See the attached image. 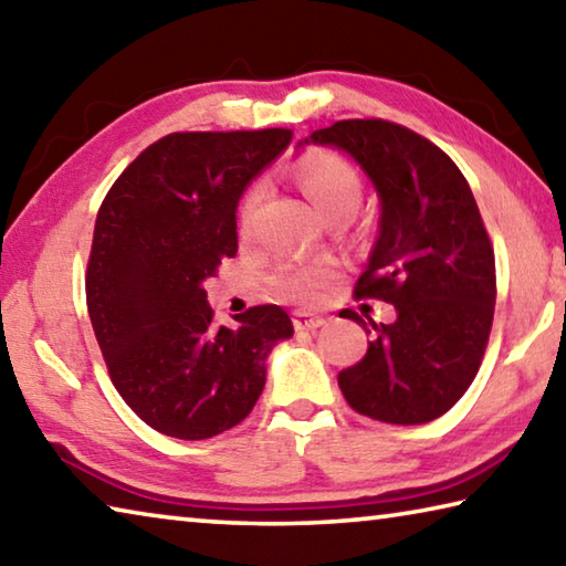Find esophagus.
<instances>
[{
	"label": "esophagus",
	"mask_w": 566,
	"mask_h": 566,
	"mask_svg": "<svg viewBox=\"0 0 566 566\" xmlns=\"http://www.w3.org/2000/svg\"><path fill=\"white\" fill-rule=\"evenodd\" d=\"M324 324V317H319V314H310V312H294V329L296 332H314L319 329Z\"/></svg>",
	"instance_id": "1"
}]
</instances>
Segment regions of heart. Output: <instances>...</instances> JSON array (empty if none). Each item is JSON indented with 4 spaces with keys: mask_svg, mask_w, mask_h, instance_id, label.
<instances>
[{
    "mask_svg": "<svg viewBox=\"0 0 566 566\" xmlns=\"http://www.w3.org/2000/svg\"><path fill=\"white\" fill-rule=\"evenodd\" d=\"M296 181L310 199L317 214L329 219L339 212H352L357 209L361 199L359 175L354 171L347 159L332 151H312L304 155L296 165ZM264 197L262 185H252L239 202V229L242 234H252L256 212H260ZM337 280V262L334 260H314V262H284L276 266L274 284L280 290L300 302H314L322 292Z\"/></svg>",
    "mask_w": 566,
    "mask_h": 566,
    "instance_id": "1",
    "label": "heart"
}]
</instances>
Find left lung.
Returning <instances> with one entry per match:
<instances>
[{
	"label": "left lung",
	"instance_id": "8db88e82",
	"mask_svg": "<svg viewBox=\"0 0 566 566\" xmlns=\"http://www.w3.org/2000/svg\"><path fill=\"white\" fill-rule=\"evenodd\" d=\"M310 142L347 151L375 185L379 237L354 296L397 310L389 324L369 319L375 339L339 371L342 395L387 424L442 417L474 381L494 319V249L472 189L442 149L395 122L342 119Z\"/></svg>",
	"mask_w": 566,
	"mask_h": 566
}]
</instances>
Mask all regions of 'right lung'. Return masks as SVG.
I'll list each match as a JSON object with an SVG mask.
<instances>
[{
  "label": "right lung",
  "instance_id": "add662e5",
  "mask_svg": "<svg viewBox=\"0 0 566 566\" xmlns=\"http://www.w3.org/2000/svg\"><path fill=\"white\" fill-rule=\"evenodd\" d=\"M292 129L175 132L149 145L104 197L87 262V310L112 385L175 439H209L254 409L266 354L294 334L260 304L217 327L205 282L237 254L244 187Z\"/></svg>",
  "mask_w": 566,
  "mask_h": 566
}]
</instances>
